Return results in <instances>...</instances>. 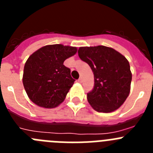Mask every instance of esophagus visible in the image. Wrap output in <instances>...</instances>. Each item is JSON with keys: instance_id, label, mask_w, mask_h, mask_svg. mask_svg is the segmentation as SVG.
I'll return each mask as SVG.
<instances>
[{"instance_id": "34e87169", "label": "esophagus", "mask_w": 153, "mask_h": 153, "mask_svg": "<svg viewBox=\"0 0 153 153\" xmlns=\"http://www.w3.org/2000/svg\"><path fill=\"white\" fill-rule=\"evenodd\" d=\"M82 81H83V79H82V78H81V77H79V79H78V82H79V83H82Z\"/></svg>"}]
</instances>
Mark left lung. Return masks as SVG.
Here are the masks:
<instances>
[{"label": "left lung", "instance_id": "1", "mask_svg": "<svg viewBox=\"0 0 153 153\" xmlns=\"http://www.w3.org/2000/svg\"><path fill=\"white\" fill-rule=\"evenodd\" d=\"M78 55L88 63L94 75L93 89L87 93L92 107L110 113L125 102L130 92L132 73L126 58L105 46L79 47Z\"/></svg>", "mask_w": 153, "mask_h": 153}]
</instances>
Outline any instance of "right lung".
Returning a JSON list of instances; mask_svg holds the SVG:
<instances>
[{"instance_id":"right-lung-1","label":"right lung","mask_w":153,"mask_h":153,"mask_svg":"<svg viewBox=\"0 0 153 153\" xmlns=\"http://www.w3.org/2000/svg\"><path fill=\"white\" fill-rule=\"evenodd\" d=\"M76 51V47L53 44L29 56L24 65L23 84L32 102L48 109L63 102L75 81L63 62Z\"/></svg>"}]
</instances>
